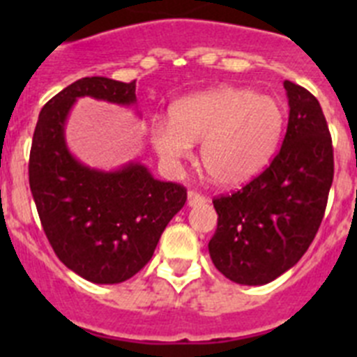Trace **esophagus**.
<instances>
[{
  "label": "esophagus",
  "instance_id": "1",
  "mask_svg": "<svg viewBox=\"0 0 357 357\" xmlns=\"http://www.w3.org/2000/svg\"><path fill=\"white\" fill-rule=\"evenodd\" d=\"M206 202H207V198L204 197L202 193H197V191H189L188 193V204L191 207L202 206V204H206Z\"/></svg>",
  "mask_w": 357,
  "mask_h": 357
}]
</instances>
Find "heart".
Wrapping results in <instances>:
<instances>
[{"label": "heart", "mask_w": 357, "mask_h": 357, "mask_svg": "<svg viewBox=\"0 0 357 357\" xmlns=\"http://www.w3.org/2000/svg\"><path fill=\"white\" fill-rule=\"evenodd\" d=\"M282 109L266 94L216 87L189 94L172 107V119L155 116L150 141L160 160L178 166L202 143V162L216 184L238 188L266 168L282 135Z\"/></svg>", "instance_id": "1"}]
</instances>
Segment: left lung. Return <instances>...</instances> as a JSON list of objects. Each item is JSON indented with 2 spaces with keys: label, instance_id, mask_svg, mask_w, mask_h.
Here are the masks:
<instances>
[{
  "label": "left lung",
  "instance_id": "obj_1",
  "mask_svg": "<svg viewBox=\"0 0 357 357\" xmlns=\"http://www.w3.org/2000/svg\"><path fill=\"white\" fill-rule=\"evenodd\" d=\"M289 119L279 153L254 181L213 200L214 266L238 284L272 282L298 263L326 213L334 176L333 139L317 98L286 80Z\"/></svg>",
  "mask_w": 357,
  "mask_h": 357
}]
</instances>
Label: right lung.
Instances as JSON below:
<instances>
[{
	"mask_svg": "<svg viewBox=\"0 0 357 357\" xmlns=\"http://www.w3.org/2000/svg\"><path fill=\"white\" fill-rule=\"evenodd\" d=\"M135 103V80L85 77L43 107L31 141L28 176L44 234L56 257L96 284L130 279L151 259L160 234L184 207L188 191L160 182L139 162L118 172L84 166L66 146L64 125L77 98Z\"/></svg>",
	"mask_w": 357,
	"mask_h": 357,
	"instance_id": "1",
	"label": "right lung"
}]
</instances>
